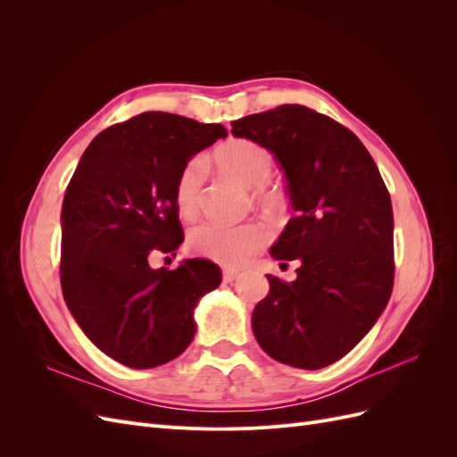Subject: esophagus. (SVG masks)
Here are the masks:
<instances>
[{
	"instance_id": "esophagus-1",
	"label": "esophagus",
	"mask_w": 457,
	"mask_h": 457,
	"mask_svg": "<svg viewBox=\"0 0 457 457\" xmlns=\"http://www.w3.org/2000/svg\"><path fill=\"white\" fill-rule=\"evenodd\" d=\"M240 278V272L238 270H230V269H225L223 270V280L227 282V284H232L234 280H238Z\"/></svg>"
}]
</instances>
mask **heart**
<instances>
[{"label":"heart","instance_id":"heart-1","mask_svg":"<svg viewBox=\"0 0 457 457\" xmlns=\"http://www.w3.org/2000/svg\"><path fill=\"white\" fill-rule=\"evenodd\" d=\"M215 163L227 177L245 188H252V200L269 213H282L287 196L282 187L270 183L274 156L270 150L252 139H232L215 150ZM205 179V158H190L175 179V204L183 217L198 213L200 195ZM270 240L269 230L261 223L220 225L202 223L188 234V247L195 253L217 261L220 265L238 267L261 252Z\"/></svg>","mask_w":457,"mask_h":457}]
</instances>
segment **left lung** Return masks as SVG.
Masks as SVG:
<instances>
[{"mask_svg": "<svg viewBox=\"0 0 457 457\" xmlns=\"http://www.w3.org/2000/svg\"><path fill=\"white\" fill-rule=\"evenodd\" d=\"M232 135L269 148L287 177L289 219L270 255L297 261V280L267 274L257 303V343L282 364L320 370L361 341L395 282L393 205L376 162L339 121L282 104L230 121Z\"/></svg>", "mask_w": 457, "mask_h": 457, "instance_id": "obj_1", "label": "left lung"}]
</instances>
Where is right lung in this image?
Instances as JSON below:
<instances>
[{"instance_id": "right-lung-1", "label": "right lung", "mask_w": 457, "mask_h": 457, "mask_svg": "<svg viewBox=\"0 0 457 457\" xmlns=\"http://www.w3.org/2000/svg\"><path fill=\"white\" fill-rule=\"evenodd\" d=\"M220 137V123L143 112L96 135L66 187L62 295L84 334L123 366L156 368L181 354L195 339L198 299L220 284L205 259L148 265L185 240L175 179Z\"/></svg>"}]
</instances>
